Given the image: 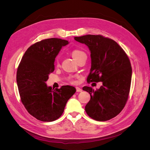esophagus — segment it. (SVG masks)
Wrapping results in <instances>:
<instances>
[{
	"label": "esophagus",
	"instance_id": "obj_1",
	"mask_svg": "<svg viewBox=\"0 0 150 150\" xmlns=\"http://www.w3.org/2000/svg\"><path fill=\"white\" fill-rule=\"evenodd\" d=\"M76 91L77 92H81V91H82V89H81V88H79V87H76Z\"/></svg>",
	"mask_w": 150,
	"mask_h": 150
}]
</instances>
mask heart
Listing matches in <instances>:
<instances>
[{
	"mask_svg": "<svg viewBox=\"0 0 150 150\" xmlns=\"http://www.w3.org/2000/svg\"><path fill=\"white\" fill-rule=\"evenodd\" d=\"M71 54L72 57H73V59L76 62H78L80 59L82 58L83 57L86 56V54L84 51H81V50L78 49H73L71 51ZM55 64L57 66L59 65V59L57 57L56 59V60H55ZM71 81L72 83H74V81Z\"/></svg>",
	"mask_w": 150,
	"mask_h": 150,
	"instance_id": "heart-1",
	"label": "heart"
}]
</instances>
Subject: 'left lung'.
<instances>
[{
  "label": "left lung",
  "mask_w": 150,
  "mask_h": 150,
  "mask_svg": "<svg viewBox=\"0 0 150 150\" xmlns=\"http://www.w3.org/2000/svg\"><path fill=\"white\" fill-rule=\"evenodd\" d=\"M91 51V68L87 82H102L99 89L84 86L91 99L85 106L87 115L94 120L105 121L120 114L128 101L132 75L129 59L114 40L101 35L74 37Z\"/></svg>",
  "instance_id": "8db88e82"
}]
</instances>
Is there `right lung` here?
<instances>
[{
    "label": "right lung",
    "instance_id": "right-lung-1",
    "mask_svg": "<svg viewBox=\"0 0 150 150\" xmlns=\"http://www.w3.org/2000/svg\"><path fill=\"white\" fill-rule=\"evenodd\" d=\"M67 44V40L59 38L35 42L27 49L18 66L16 79L21 102L30 115L41 121L58 119L76 92L71 86L54 89L46 84L54 71L56 56Z\"/></svg>",
    "mask_w": 150,
    "mask_h": 150
}]
</instances>
